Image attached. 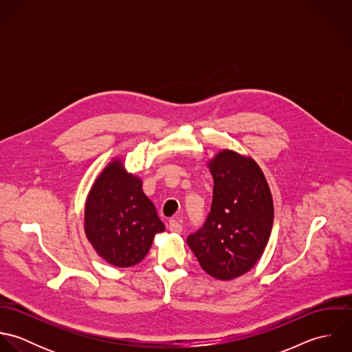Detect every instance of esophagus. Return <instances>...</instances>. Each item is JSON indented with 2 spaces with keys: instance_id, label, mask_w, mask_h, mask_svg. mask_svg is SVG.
Here are the masks:
<instances>
[{
  "instance_id": "1",
  "label": "esophagus",
  "mask_w": 352,
  "mask_h": 352,
  "mask_svg": "<svg viewBox=\"0 0 352 352\" xmlns=\"http://www.w3.org/2000/svg\"><path fill=\"white\" fill-rule=\"evenodd\" d=\"M169 230H170L172 233H182L183 226H182V223H180V221H179L177 218L169 219Z\"/></svg>"
}]
</instances>
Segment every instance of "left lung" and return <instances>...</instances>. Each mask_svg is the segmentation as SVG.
<instances>
[{
    "label": "left lung",
    "mask_w": 352,
    "mask_h": 352,
    "mask_svg": "<svg viewBox=\"0 0 352 352\" xmlns=\"http://www.w3.org/2000/svg\"><path fill=\"white\" fill-rule=\"evenodd\" d=\"M207 166L214 179L211 211L187 244L201 268L218 280L247 274L265 250L274 201L257 162L237 151H218Z\"/></svg>",
    "instance_id": "obj_1"
}]
</instances>
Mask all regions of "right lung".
<instances>
[{"instance_id": "obj_1", "label": "right lung", "mask_w": 352, "mask_h": 352, "mask_svg": "<svg viewBox=\"0 0 352 352\" xmlns=\"http://www.w3.org/2000/svg\"><path fill=\"white\" fill-rule=\"evenodd\" d=\"M84 230L107 263L127 268L151 250L154 236L165 230L155 207L142 191V180L113 158L92 184L85 201Z\"/></svg>"}]
</instances>
